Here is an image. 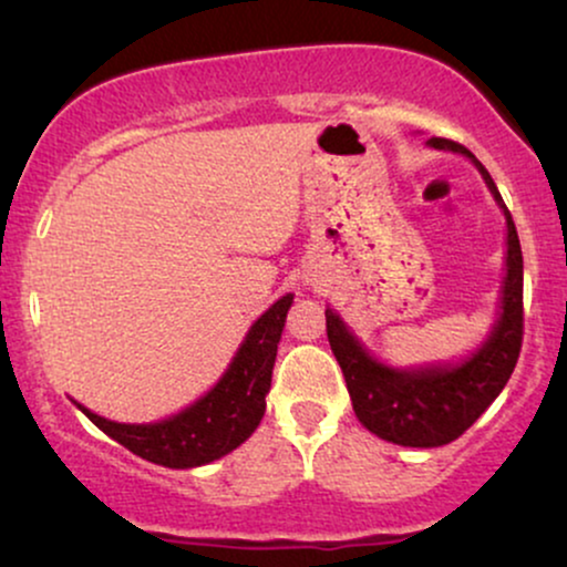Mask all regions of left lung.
<instances>
[{
    "label": "left lung",
    "mask_w": 567,
    "mask_h": 567,
    "mask_svg": "<svg viewBox=\"0 0 567 567\" xmlns=\"http://www.w3.org/2000/svg\"><path fill=\"white\" fill-rule=\"evenodd\" d=\"M429 146L466 154L504 207L506 279L498 324L485 347L455 368L392 370L362 349L333 309L324 311L330 349L343 370L357 419L381 440L405 447H440L458 440L506 386L523 349V250L512 213L470 148L447 138H429Z\"/></svg>",
    "instance_id": "obj_1"
}]
</instances>
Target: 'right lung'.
<instances>
[{
    "mask_svg": "<svg viewBox=\"0 0 567 567\" xmlns=\"http://www.w3.org/2000/svg\"><path fill=\"white\" fill-rule=\"evenodd\" d=\"M290 303L292 296H282L252 324L224 379L184 413L159 424H116L82 405L80 410L101 432L152 464L171 466V470L210 464L243 445L261 424L277 343Z\"/></svg>",
    "mask_w": 567,
    "mask_h": 567,
    "instance_id": "obj_1",
    "label": "right lung"
}]
</instances>
